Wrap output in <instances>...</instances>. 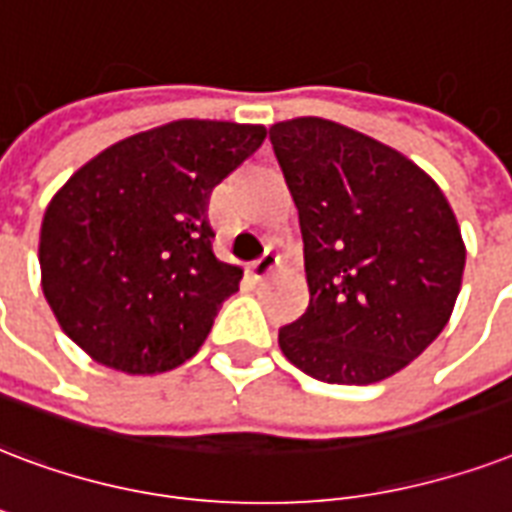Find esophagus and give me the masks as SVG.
<instances>
[{
	"label": "esophagus",
	"mask_w": 512,
	"mask_h": 512,
	"mask_svg": "<svg viewBox=\"0 0 512 512\" xmlns=\"http://www.w3.org/2000/svg\"><path fill=\"white\" fill-rule=\"evenodd\" d=\"M276 265H279V252H276L273 247H268L263 255L257 257L255 263H252V276H255V279H265Z\"/></svg>",
	"instance_id": "1"
}]
</instances>
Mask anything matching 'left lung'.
<instances>
[{"label":"left lung","mask_w":512,"mask_h":512,"mask_svg":"<svg viewBox=\"0 0 512 512\" xmlns=\"http://www.w3.org/2000/svg\"><path fill=\"white\" fill-rule=\"evenodd\" d=\"M300 214L306 314L279 330L284 357L327 384H376L446 327L464 244L440 187L392 147L322 117L271 126Z\"/></svg>","instance_id":"left-lung-1"}]
</instances>
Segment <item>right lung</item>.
<instances>
[{"instance_id": "add662e5", "label": "right lung", "mask_w": 512, "mask_h": 512, "mask_svg": "<svg viewBox=\"0 0 512 512\" xmlns=\"http://www.w3.org/2000/svg\"><path fill=\"white\" fill-rule=\"evenodd\" d=\"M263 139V126L177 120L107 147L53 195L42 292L93 360L150 376L201 349L244 273L214 255L209 198Z\"/></svg>"}]
</instances>
